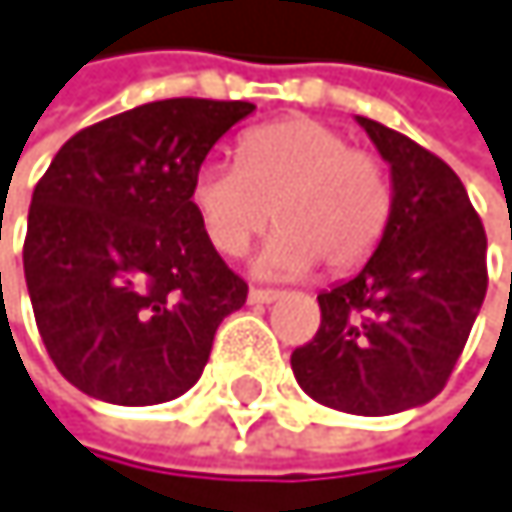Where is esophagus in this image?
<instances>
[{
  "instance_id": "obj_1",
  "label": "esophagus",
  "mask_w": 512,
  "mask_h": 512,
  "mask_svg": "<svg viewBox=\"0 0 512 512\" xmlns=\"http://www.w3.org/2000/svg\"><path fill=\"white\" fill-rule=\"evenodd\" d=\"M279 297H282V291H276V288H251L248 291V300L251 303H273Z\"/></svg>"
}]
</instances>
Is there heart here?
Here are the masks:
<instances>
[{"instance_id": "b5f03b06", "label": "heart", "mask_w": 512, "mask_h": 512, "mask_svg": "<svg viewBox=\"0 0 512 512\" xmlns=\"http://www.w3.org/2000/svg\"><path fill=\"white\" fill-rule=\"evenodd\" d=\"M191 206L224 258H239L270 221L276 236L261 270L303 276L349 273L382 242L391 221V178L379 154L312 118L261 124L239 139V166L203 163Z\"/></svg>"}]
</instances>
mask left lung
<instances>
[{
  "instance_id": "obj_1",
  "label": "left lung",
  "mask_w": 512,
  "mask_h": 512,
  "mask_svg": "<svg viewBox=\"0 0 512 512\" xmlns=\"http://www.w3.org/2000/svg\"><path fill=\"white\" fill-rule=\"evenodd\" d=\"M358 124L391 163V221L367 267L318 294L321 324L291 370L324 407L391 416L449 382L489 288L486 230L449 163L379 121Z\"/></svg>"
}]
</instances>
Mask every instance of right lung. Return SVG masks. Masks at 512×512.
Listing matches in <instances>:
<instances>
[{"mask_svg": "<svg viewBox=\"0 0 512 512\" xmlns=\"http://www.w3.org/2000/svg\"><path fill=\"white\" fill-rule=\"evenodd\" d=\"M242 99H160L78 130L32 191L23 273L54 367L121 407L163 404L203 373L248 285L221 261L191 181Z\"/></svg>", "mask_w": 512, "mask_h": 512, "instance_id": "obj_1", "label": "right lung"}]
</instances>
